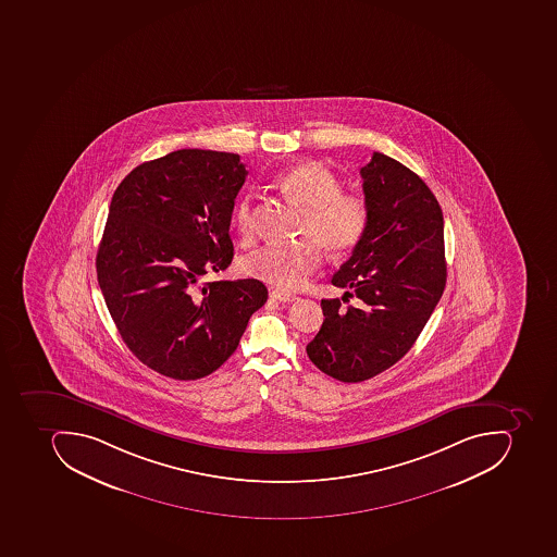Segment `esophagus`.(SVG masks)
<instances>
[{
    "label": "esophagus",
    "instance_id": "1",
    "mask_svg": "<svg viewBox=\"0 0 557 557\" xmlns=\"http://www.w3.org/2000/svg\"><path fill=\"white\" fill-rule=\"evenodd\" d=\"M271 298L280 301H295L297 300V295H292V293L281 292V289H272Z\"/></svg>",
    "mask_w": 557,
    "mask_h": 557
}]
</instances>
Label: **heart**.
<instances>
[{
	"mask_svg": "<svg viewBox=\"0 0 557 557\" xmlns=\"http://www.w3.org/2000/svg\"><path fill=\"white\" fill-rule=\"evenodd\" d=\"M272 185L304 212L301 242L269 245L242 262V271L281 292L306 285L321 265L322 248L344 256L364 238L369 226L368 201L357 193L342 191V181L318 162H301L280 172ZM239 235L250 239L256 231L251 198H239L235 207Z\"/></svg>",
	"mask_w": 557,
	"mask_h": 557,
	"instance_id": "heart-1",
	"label": "heart"
}]
</instances>
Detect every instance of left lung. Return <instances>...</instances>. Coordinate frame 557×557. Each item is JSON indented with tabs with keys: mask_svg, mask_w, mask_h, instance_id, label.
<instances>
[{
	"mask_svg": "<svg viewBox=\"0 0 557 557\" xmlns=\"http://www.w3.org/2000/svg\"><path fill=\"white\" fill-rule=\"evenodd\" d=\"M368 231L331 283L359 306L322 300V321L307 356L327 376L359 383L406 356L442 298L447 281L444 213L416 172L372 153L360 169Z\"/></svg>",
	"mask_w": 557,
	"mask_h": 557,
	"instance_id": "left-lung-1",
	"label": "left lung"
}]
</instances>
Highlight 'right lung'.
<instances>
[{
    "mask_svg": "<svg viewBox=\"0 0 557 557\" xmlns=\"http://www.w3.org/2000/svg\"><path fill=\"white\" fill-rule=\"evenodd\" d=\"M247 169L236 153L177 150L113 193L97 274L124 344L172 380L209 376L268 301L257 280L212 281L233 260L231 215Z\"/></svg>",
    "mask_w": 557,
    "mask_h": 557,
    "instance_id": "obj_1",
    "label": "right lung"
}]
</instances>
